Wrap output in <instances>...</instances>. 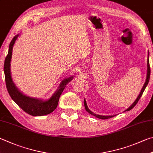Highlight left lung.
I'll list each match as a JSON object with an SVG mask.
<instances>
[{
	"label": "left lung",
	"instance_id": "8db88e82",
	"mask_svg": "<svg viewBox=\"0 0 153 153\" xmlns=\"http://www.w3.org/2000/svg\"><path fill=\"white\" fill-rule=\"evenodd\" d=\"M148 53H148V59H147V74H146V82H145V83H144V85H143L142 90H141V91H140L139 95H138V96L137 97V98L136 99V100L134 102V103H133L131 105H130V106L128 108H127V109H126V110H125V111H129V110H130L131 109H132V108L135 106L136 104H137L138 103V100H140V97L142 96L143 94V92H144V90H145V88H146V85H148V84H149V79H150V75H151V69H150L149 59V52L148 51ZM84 106H85V110L87 111V112H88L89 114H91V115H94V116H96V117L98 118H100V119H103V120H104V119H108V118H112V117H114V115H112V116H102V115H99V114H94V112H91V111L88 108V105H87V104H86L85 99H84ZM125 111H124V112H125Z\"/></svg>",
	"mask_w": 153,
	"mask_h": 153
}]
</instances>
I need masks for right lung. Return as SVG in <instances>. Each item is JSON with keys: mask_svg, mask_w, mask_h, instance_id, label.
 Segmentation results:
<instances>
[{"mask_svg": "<svg viewBox=\"0 0 153 153\" xmlns=\"http://www.w3.org/2000/svg\"><path fill=\"white\" fill-rule=\"evenodd\" d=\"M19 34L15 35L10 43L9 52L4 60V72L5 76L7 89L13 100L25 112L34 116H39L49 114L57 108L59 97L63 92L66 85L74 79V76L65 78L60 83L59 88L55 91L52 96L47 100L32 98L26 96L16 88L10 74V62L12 57V52L14 44L17 39Z\"/></svg>", "mask_w": 153, "mask_h": 153, "instance_id": "obj_1", "label": "right lung"}]
</instances>
